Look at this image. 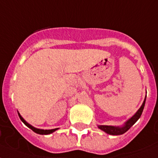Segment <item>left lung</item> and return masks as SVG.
Returning <instances> with one entry per match:
<instances>
[{
  "label": "left lung",
  "instance_id": "obj_1",
  "mask_svg": "<svg viewBox=\"0 0 158 158\" xmlns=\"http://www.w3.org/2000/svg\"><path fill=\"white\" fill-rule=\"evenodd\" d=\"M145 99H144V102H143L142 105L140 108V109L136 112L134 116H132V118H130L128 121L124 124V125L123 127H116V126H108V125H99V128H100L101 130L104 131L105 132L108 133L110 135H121L124 132H126L127 131L131 128V127L133 125V124L137 121L139 118L140 117L141 114H142L143 109L144 108V104H145Z\"/></svg>",
  "mask_w": 158,
  "mask_h": 158
}]
</instances>
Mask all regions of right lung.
<instances>
[{
	"mask_svg": "<svg viewBox=\"0 0 158 158\" xmlns=\"http://www.w3.org/2000/svg\"><path fill=\"white\" fill-rule=\"evenodd\" d=\"M18 116H19L20 119H21V120H22V122H23L24 124H26V126L29 127V128H30V129H32V130L34 131V132H36V133H38V134H41V135H47V134H50V133H52V132H54V131H56L58 128H54V129H49V130H44V129H38V128H34V127L31 126L30 124H28L27 122L26 121V120H24L23 118L22 117V116L20 115L19 113H18Z\"/></svg>",
	"mask_w": 158,
	"mask_h": 158,
	"instance_id": "1",
	"label": "right lung"
}]
</instances>
